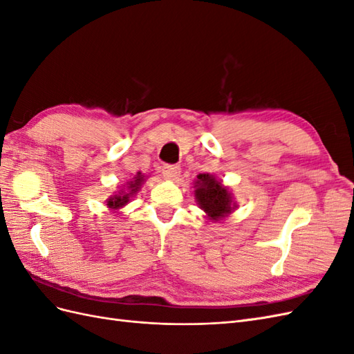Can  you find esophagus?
<instances>
[{
    "label": "esophagus",
    "mask_w": 354,
    "mask_h": 354,
    "mask_svg": "<svg viewBox=\"0 0 354 354\" xmlns=\"http://www.w3.org/2000/svg\"><path fill=\"white\" fill-rule=\"evenodd\" d=\"M180 167H177V165H165L164 168H162V174H164V177L165 178H168V180H177L178 178V176H180Z\"/></svg>",
    "instance_id": "1"
}]
</instances>
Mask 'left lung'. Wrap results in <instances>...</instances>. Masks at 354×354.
Masks as SVG:
<instances>
[{"instance_id":"1","label":"left lung","mask_w":354,"mask_h":354,"mask_svg":"<svg viewBox=\"0 0 354 354\" xmlns=\"http://www.w3.org/2000/svg\"><path fill=\"white\" fill-rule=\"evenodd\" d=\"M194 185L196 203L205 212L207 220L212 223L223 221L238 208L230 189L214 174H199Z\"/></svg>"}]
</instances>
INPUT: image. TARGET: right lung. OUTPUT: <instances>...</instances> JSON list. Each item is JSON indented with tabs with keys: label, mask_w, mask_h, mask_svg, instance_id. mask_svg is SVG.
I'll return each mask as SVG.
<instances>
[{
	"label": "right lung",
	"mask_w": 354,
	"mask_h": 354,
	"mask_svg": "<svg viewBox=\"0 0 354 354\" xmlns=\"http://www.w3.org/2000/svg\"><path fill=\"white\" fill-rule=\"evenodd\" d=\"M145 181H146V176L138 171V173L130 181H127L125 185H122L120 187V190H116L112 196L106 199V205H108V208L112 212L118 214V211L124 208L127 203L130 202V199L137 194V192L140 190Z\"/></svg>",
	"instance_id": "add662e5"
}]
</instances>
